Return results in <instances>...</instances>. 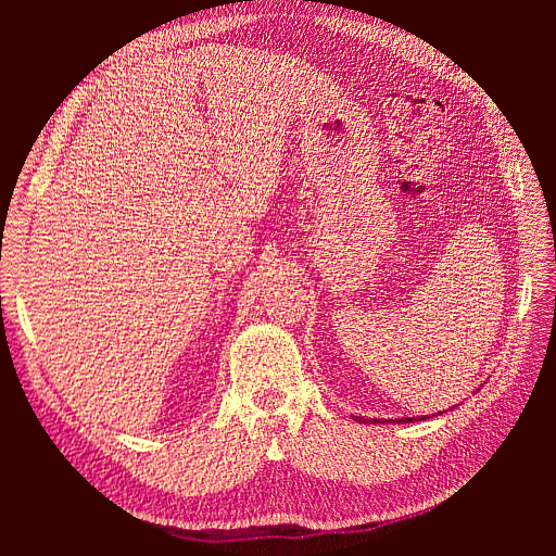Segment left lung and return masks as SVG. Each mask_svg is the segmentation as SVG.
<instances>
[{"label": "left lung", "mask_w": 556, "mask_h": 556, "mask_svg": "<svg viewBox=\"0 0 556 556\" xmlns=\"http://www.w3.org/2000/svg\"><path fill=\"white\" fill-rule=\"evenodd\" d=\"M413 419H415V417H406V419H399V422H413ZM417 419H422V417H417ZM359 422H366V419L359 417ZM374 425H376V419H374Z\"/></svg>", "instance_id": "left-lung-1"}]
</instances>
